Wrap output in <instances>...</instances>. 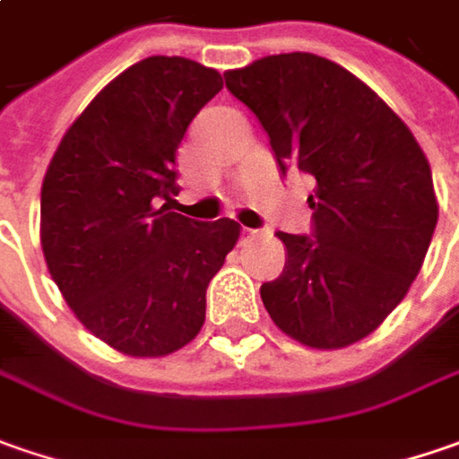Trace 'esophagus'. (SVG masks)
I'll list each match as a JSON object with an SVG mask.
<instances>
[{"mask_svg": "<svg viewBox=\"0 0 459 459\" xmlns=\"http://www.w3.org/2000/svg\"><path fill=\"white\" fill-rule=\"evenodd\" d=\"M241 236H244V238H256V236H262V230H259V229H241Z\"/></svg>", "mask_w": 459, "mask_h": 459, "instance_id": "esophagus-1", "label": "esophagus"}]
</instances>
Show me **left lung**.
<instances>
[{
	"label": "left lung",
	"instance_id": "left-lung-1",
	"mask_svg": "<svg viewBox=\"0 0 459 459\" xmlns=\"http://www.w3.org/2000/svg\"><path fill=\"white\" fill-rule=\"evenodd\" d=\"M223 76L267 133L280 174L316 179L308 233L277 230L285 269L259 290L264 308L308 347L365 339L406 298L431 244L439 210L424 151L329 58L280 53Z\"/></svg>",
	"mask_w": 459,
	"mask_h": 459
}]
</instances>
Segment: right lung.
Returning a JSON list of instances; mask_svg holds the SVG:
<instances>
[{
	"label": "right lung",
	"mask_w": 459,
	"mask_h": 459,
	"mask_svg": "<svg viewBox=\"0 0 459 459\" xmlns=\"http://www.w3.org/2000/svg\"><path fill=\"white\" fill-rule=\"evenodd\" d=\"M221 90V74L197 61L143 58L91 100L46 171L50 277L76 318L130 357H161L197 336L205 290L238 238L230 218L197 223L169 208L177 149Z\"/></svg>",
	"instance_id": "obj_1"
}]
</instances>
